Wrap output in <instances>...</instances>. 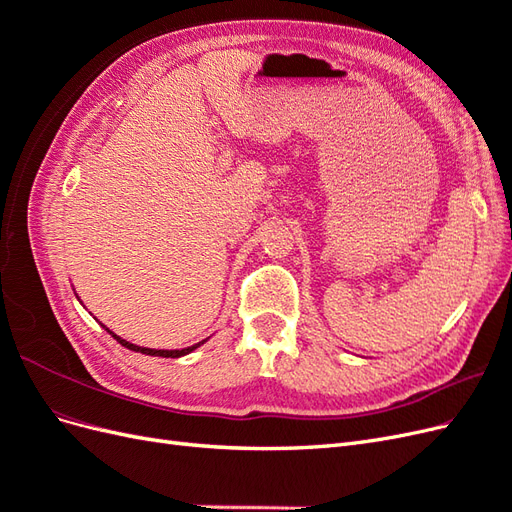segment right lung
I'll list each match as a JSON object with an SVG mask.
<instances>
[{
  "label": "right lung",
  "instance_id": "obj_1",
  "mask_svg": "<svg viewBox=\"0 0 512 512\" xmlns=\"http://www.w3.org/2000/svg\"><path fill=\"white\" fill-rule=\"evenodd\" d=\"M104 327V324H102ZM106 329V327H104ZM108 331V329H106ZM111 333L117 342L121 344V346H126L128 350H134V352H141V354H149V356H162V359H179V356H185V354H190L192 350H196L198 346H203L205 344V339L203 342H198V344H194V346H188V348H181V350H156V348H143V346H136V344H130V342H126V339H121L119 335H115L113 331H108Z\"/></svg>",
  "mask_w": 512,
  "mask_h": 512
}]
</instances>
